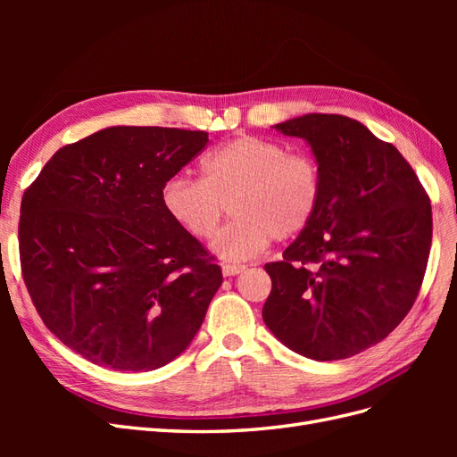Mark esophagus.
Here are the masks:
<instances>
[{
  "label": "esophagus",
  "instance_id": "34e87169",
  "mask_svg": "<svg viewBox=\"0 0 457 457\" xmlns=\"http://www.w3.org/2000/svg\"><path fill=\"white\" fill-rule=\"evenodd\" d=\"M245 267L244 265H223V276H234L240 274Z\"/></svg>",
  "mask_w": 457,
  "mask_h": 457
}]
</instances>
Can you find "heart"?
<instances>
[{"label":"heart","mask_w":457,"mask_h":457,"mask_svg":"<svg viewBox=\"0 0 457 457\" xmlns=\"http://www.w3.org/2000/svg\"><path fill=\"white\" fill-rule=\"evenodd\" d=\"M322 195V170L311 154L240 135L207 152L202 181L171 177L162 188V205L196 240L213 237L230 205L234 219L219 232L213 252L227 261H247L272 238L287 240L305 230Z\"/></svg>","instance_id":"heart-1"}]
</instances>
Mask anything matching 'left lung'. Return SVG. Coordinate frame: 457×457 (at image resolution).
<instances>
[{"label":"left lung","instance_id":"left-lung-1","mask_svg":"<svg viewBox=\"0 0 457 457\" xmlns=\"http://www.w3.org/2000/svg\"><path fill=\"white\" fill-rule=\"evenodd\" d=\"M305 139L322 170L320 210L282 261L262 320L286 347L341 361L383 341L413 307L427 269L433 213L404 156L341 114L274 126Z\"/></svg>","mask_w":457,"mask_h":457}]
</instances>
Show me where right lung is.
I'll return each instance as SVG.
<instances>
[{
  "mask_svg": "<svg viewBox=\"0 0 457 457\" xmlns=\"http://www.w3.org/2000/svg\"><path fill=\"white\" fill-rule=\"evenodd\" d=\"M205 131L118 126L54 152L24 190L19 253L44 324L118 371L171 362L223 282L215 257L162 205Z\"/></svg>",
  "mask_w": 457,
  "mask_h": 457,
  "instance_id": "obj_1",
  "label": "right lung"
}]
</instances>
